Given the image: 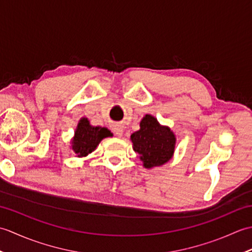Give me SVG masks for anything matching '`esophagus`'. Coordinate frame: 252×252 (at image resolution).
<instances>
[{"label":"esophagus","mask_w":252,"mask_h":252,"mask_svg":"<svg viewBox=\"0 0 252 252\" xmlns=\"http://www.w3.org/2000/svg\"><path fill=\"white\" fill-rule=\"evenodd\" d=\"M112 130H114L115 134L117 136H122V134H123V126L121 125L114 126V129H112Z\"/></svg>","instance_id":"obj_1"}]
</instances>
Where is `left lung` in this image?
<instances>
[{
	"mask_svg": "<svg viewBox=\"0 0 252 252\" xmlns=\"http://www.w3.org/2000/svg\"><path fill=\"white\" fill-rule=\"evenodd\" d=\"M141 129L133 133L134 151L140 155L145 168L161 165L171 159L175 147V136L168 126H161L156 118L146 115Z\"/></svg>",
	"mask_w": 252,
	"mask_h": 252,
	"instance_id": "obj_1",
	"label": "left lung"
}]
</instances>
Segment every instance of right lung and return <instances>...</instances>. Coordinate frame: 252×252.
<instances>
[{
  "label": "right lung",
  "instance_id": "1",
  "mask_svg": "<svg viewBox=\"0 0 252 252\" xmlns=\"http://www.w3.org/2000/svg\"><path fill=\"white\" fill-rule=\"evenodd\" d=\"M110 135V131L106 127L90 126L89 120L82 118L74 132L72 149L78 157H85L94 151L103 138Z\"/></svg>",
  "mask_w": 252,
  "mask_h": 252
}]
</instances>
